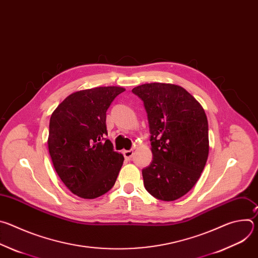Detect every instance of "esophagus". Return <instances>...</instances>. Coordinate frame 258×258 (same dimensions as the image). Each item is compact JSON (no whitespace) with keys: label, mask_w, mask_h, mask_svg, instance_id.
<instances>
[{"label":"esophagus","mask_w":258,"mask_h":258,"mask_svg":"<svg viewBox=\"0 0 258 258\" xmlns=\"http://www.w3.org/2000/svg\"><path fill=\"white\" fill-rule=\"evenodd\" d=\"M123 156H124V158L125 159H131L132 157H133V155H134V151L133 150H124L123 152Z\"/></svg>","instance_id":"obj_1"}]
</instances>
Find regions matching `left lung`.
I'll return each mask as SVG.
<instances>
[{
  "instance_id": "1",
  "label": "left lung",
  "mask_w": 258,
  "mask_h": 258,
  "mask_svg": "<svg viewBox=\"0 0 258 258\" xmlns=\"http://www.w3.org/2000/svg\"><path fill=\"white\" fill-rule=\"evenodd\" d=\"M148 114L153 160L143 169L152 196L173 201L199 179L208 158V121L201 104L185 89L151 83L134 88Z\"/></svg>"
}]
</instances>
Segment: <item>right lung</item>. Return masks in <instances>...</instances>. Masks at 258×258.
<instances>
[{"mask_svg": "<svg viewBox=\"0 0 258 258\" xmlns=\"http://www.w3.org/2000/svg\"><path fill=\"white\" fill-rule=\"evenodd\" d=\"M124 91L110 86L75 92L51 115L48 148L54 168L66 188L81 198L107 193L122 166V154L104 137L107 109Z\"/></svg>", "mask_w": 258, "mask_h": 258, "instance_id": "right-lung-1", "label": "right lung"}]
</instances>
